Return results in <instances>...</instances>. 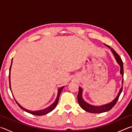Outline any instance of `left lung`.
I'll return each mask as SVG.
<instances>
[{"label":"left lung","instance_id":"left-lung-1","mask_svg":"<svg viewBox=\"0 0 132 132\" xmlns=\"http://www.w3.org/2000/svg\"><path fill=\"white\" fill-rule=\"evenodd\" d=\"M105 45H106L107 47H108L109 49H111V51L113 53V55H114L116 60H117L118 64H119L120 66V74H121L122 75V76L123 77V62L122 61L121 58L120 57V56L118 54L117 52H116L113 48H111L110 46L107 45L106 44H105ZM123 82V80H122V84ZM122 88H123V87H122V88H120L119 93L117 95V97L115 98V100H113L112 102H111L108 104L104 105H102V106H96L91 105L87 103L86 102H85L83 100V99L82 98V88H81L80 87H79V91L77 95V100H78V102H79L80 106L81 107L82 109H83L84 110H85L87 112H90V113H94L105 112H107L109 110H111V109L115 105L116 103H117L118 99H119V97L120 95V94L122 93Z\"/></svg>","mask_w":132,"mask_h":132}]
</instances>
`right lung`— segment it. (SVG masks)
<instances>
[{"mask_svg": "<svg viewBox=\"0 0 132 132\" xmlns=\"http://www.w3.org/2000/svg\"><path fill=\"white\" fill-rule=\"evenodd\" d=\"M12 63H11V65H10V69H9V85H10V89L11 90V87H10V69H11V66H12ZM64 88V86L60 88L59 89V90H58V94H57V96L56 97V99L55 101L53 102V103L51 105H50L49 107H48V108H46L45 109H42V110H40V111H31L30 110H27V109H26L25 108H24L22 107L20 105H19V103L15 101V102H16V103L19 106L20 108L21 109H23V110H24V111L27 112H28L31 113V114L32 115H37V116H41V115H44L45 114H47V113H48L49 112H50L52 111V110H53L55 108V107L56 106L57 104L58 103V101H59V96H60V94H61V93L62 92V90H63Z\"/></svg>", "mask_w": 132, "mask_h": 132, "instance_id": "obj_1", "label": "right lung"}]
</instances>
